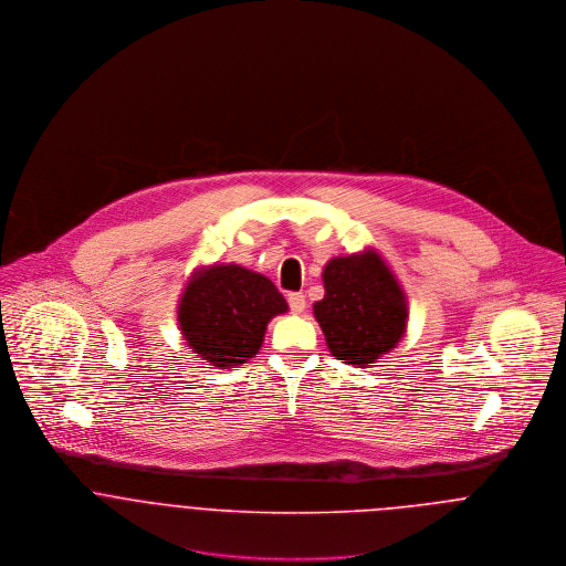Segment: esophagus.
<instances>
[{"label":"esophagus","mask_w":566,"mask_h":566,"mask_svg":"<svg viewBox=\"0 0 566 566\" xmlns=\"http://www.w3.org/2000/svg\"><path fill=\"white\" fill-rule=\"evenodd\" d=\"M287 303H290V310H292L294 314H303V312H305V307H307L305 294H301V292L290 294V296H287Z\"/></svg>","instance_id":"obj_1"}]
</instances>
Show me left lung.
<instances>
[{
	"label": "left lung",
	"instance_id": "obj_1",
	"mask_svg": "<svg viewBox=\"0 0 566 566\" xmlns=\"http://www.w3.org/2000/svg\"><path fill=\"white\" fill-rule=\"evenodd\" d=\"M323 283L314 318L335 359L368 368L397 348L407 333L409 305L397 274L375 248L328 259Z\"/></svg>",
	"mask_w": 566,
	"mask_h": 566
}]
</instances>
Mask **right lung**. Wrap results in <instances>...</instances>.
<instances>
[{
  "label": "right lung",
  "mask_w": 566,
  "mask_h": 566,
  "mask_svg": "<svg viewBox=\"0 0 566 566\" xmlns=\"http://www.w3.org/2000/svg\"><path fill=\"white\" fill-rule=\"evenodd\" d=\"M287 310L268 276L238 263H211L187 279L176 321L200 359L216 368H235L261 350L268 323Z\"/></svg>",
  "instance_id": "1"
}]
</instances>
